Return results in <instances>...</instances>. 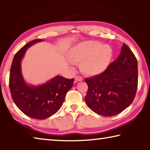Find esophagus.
<instances>
[{
    "label": "esophagus",
    "mask_w": 150,
    "mask_h": 150,
    "mask_svg": "<svg viewBox=\"0 0 150 150\" xmlns=\"http://www.w3.org/2000/svg\"><path fill=\"white\" fill-rule=\"evenodd\" d=\"M75 80L76 81H78V82H80V81H82L83 80V78L82 76H76L75 77Z\"/></svg>",
    "instance_id": "esophagus-1"
}]
</instances>
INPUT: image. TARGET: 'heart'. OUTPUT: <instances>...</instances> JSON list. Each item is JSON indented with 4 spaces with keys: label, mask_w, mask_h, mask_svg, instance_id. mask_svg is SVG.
Listing matches in <instances>:
<instances>
[{
    "label": "heart",
    "mask_w": 150,
    "mask_h": 150,
    "mask_svg": "<svg viewBox=\"0 0 150 150\" xmlns=\"http://www.w3.org/2000/svg\"><path fill=\"white\" fill-rule=\"evenodd\" d=\"M111 47L98 41H83L70 50L68 59L73 63H80L83 73L97 75L103 72L112 59Z\"/></svg>",
    "instance_id": "b5f03b06"
}]
</instances>
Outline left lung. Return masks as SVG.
Listing matches in <instances>:
<instances>
[{
    "label": "left lung",
    "mask_w": 150,
    "mask_h": 150,
    "mask_svg": "<svg viewBox=\"0 0 150 150\" xmlns=\"http://www.w3.org/2000/svg\"><path fill=\"white\" fill-rule=\"evenodd\" d=\"M138 78L137 59L123 43L119 56L103 72L85 79L88 86L86 103L93 112L102 116L119 114L134 101Z\"/></svg>",
    "instance_id": "obj_1"
}]
</instances>
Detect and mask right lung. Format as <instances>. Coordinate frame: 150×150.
I'll use <instances>...</instances> for the list:
<instances>
[{"label":"right lung","instance_id":"1","mask_svg":"<svg viewBox=\"0 0 150 150\" xmlns=\"http://www.w3.org/2000/svg\"><path fill=\"white\" fill-rule=\"evenodd\" d=\"M41 41L29 42L16 53L9 78L10 93L16 105L25 115L35 119H45L59 111L74 80L57 76L42 85L30 86L25 83L21 72V60L29 47Z\"/></svg>","mask_w":150,"mask_h":150}]
</instances>
